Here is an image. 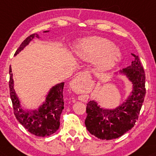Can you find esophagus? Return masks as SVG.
Masks as SVG:
<instances>
[{"mask_svg": "<svg viewBox=\"0 0 156 156\" xmlns=\"http://www.w3.org/2000/svg\"><path fill=\"white\" fill-rule=\"evenodd\" d=\"M83 73H82V74H80V76H83Z\"/></svg>", "mask_w": 156, "mask_h": 156, "instance_id": "34e87169", "label": "esophagus"}]
</instances>
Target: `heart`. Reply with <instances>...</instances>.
<instances>
[{"instance_id":"obj_1","label":"heart","mask_w":156,"mask_h":156,"mask_svg":"<svg viewBox=\"0 0 156 156\" xmlns=\"http://www.w3.org/2000/svg\"><path fill=\"white\" fill-rule=\"evenodd\" d=\"M76 53L81 59L92 62L99 71H107L115 65L120 53L112 41L100 37L82 39L76 46Z\"/></svg>"}]
</instances>
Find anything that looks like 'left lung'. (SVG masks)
I'll list each match as a JSON object with an SVG mask.
<instances>
[{"label":"left lung","mask_w":156,"mask_h":156,"mask_svg":"<svg viewBox=\"0 0 156 156\" xmlns=\"http://www.w3.org/2000/svg\"><path fill=\"white\" fill-rule=\"evenodd\" d=\"M131 65L120 71L133 83V91L128 99L114 109L101 108L90 101L87 104L85 125L88 131L100 139H117L131 129L139 117L145 97V74L138 55L132 53Z\"/></svg>","instance_id":"left-lung-1"}]
</instances>
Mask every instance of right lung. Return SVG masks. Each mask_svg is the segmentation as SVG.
Segmentation results:
<instances>
[{
    "label": "right lung",
    "instance_id": "1",
    "mask_svg": "<svg viewBox=\"0 0 156 156\" xmlns=\"http://www.w3.org/2000/svg\"><path fill=\"white\" fill-rule=\"evenodd\" d=\"M34 37L38 38V34H33L27 37L20 45L15 55L22 51ZM9 76V83L10 97L16 119L28 132L37 136H48L54 133L59 128L60 116L64 109V82L54 86L50 90L46 97L45 102L39 107L38 110L26 112L21 108L20 103L14 89V80L11 66Z\"/></svg>",
    "mask_w": 156,
    "mask_h": 156
}]
</instances>
